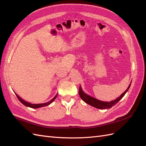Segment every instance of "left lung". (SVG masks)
<instances>
[{
  "mask_svg": "<svg viewBox=\"0 0 146 146\" xmlns=\"http://www.w3.org/2000/svg\"><path fill=\"white\" fill-rule=\"evenodd\" d=\"M130 85H131V83L130 84L129 87H128L127 90L123 92V93H122L120 97H119V98H117L116 100L109 102H102V101L99 100L94 98H92V97H91L90 96L86 94L85 92L82 91L81 86H80V88H79V95H80L81 99L85 102L90 105L91 106H92V107H94L98 109H102V110L109 109L110 108H111L112 107H113L114 105H115L120 100L123 96H124L127 91L129 90Z\"/></svg>",
  "mask_w": 146,
  "mask_h": 146,
  "instance_id": "left-lung-1",
  "label": "left lung"
}]
</instances>
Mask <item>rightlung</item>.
<instances>
[{
    "instance_id": "obj_1",
    "label": "right lung",
    "mask_w": 146,
    "mask_h": 146,
    "mask_svg": "<svg viewBox=\"0 0 146 146\" xmlns=\"http://www.w3.org/2000/svg\"><path fill=\"white\" fill-rule=\"evenodd\" d=\"M16 96H17V99H18L19 100V101L21 102L23 104V105H24L25 106H26V107H30V108H40V107H45V106H47V105H49V104H50L53 101H54L56 98V97H57V95L58 94H56L54 98H53L51 100H50L49 102H46V103H44V104H30V103H29V102H25V101H24L23 99H22L19 96H17L16 94Z\"/></svg>"
}]
</instances>
